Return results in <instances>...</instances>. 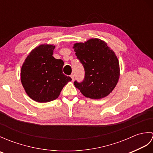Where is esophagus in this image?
<instances>
[{
  "label": "esophagus",
  "instance_id": "obj_1",
  "mask_svg": "<svg viewBox=\"0 0 153 153\" xmlns=\"http://www.w3.org/2000/svg\"><path fill=\"white\" fill-rule=\"evenodd\" d=\"M70 77H71V79H72V81H74V74H71V76H70Z\"/></svg>",
  "mask_w": 153,
  "mask_h": 153
}]
</instances>
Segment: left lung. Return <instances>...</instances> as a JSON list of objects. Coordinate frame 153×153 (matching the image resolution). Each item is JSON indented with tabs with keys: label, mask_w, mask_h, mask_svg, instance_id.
<instances>
[{
	"label": "left lung",
	"mask_w": 153,
	"mask_h": 153,
	"mask_svg": "<svg viewBox=\"0 0 153 153\" xmlns=\"http://www.w3.org/2000/svg\"><path fill=\"white\" fill-rule=\"evenodd\" d=\"M74 48L85 70L83 80L80 82L76 80L74 85L91 99H100L109 95L120 77L118 60L113 51L99 39L76 43Z\"/></svg>",
	"instance_id": "8db88e82"
}]
</instances>
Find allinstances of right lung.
Here are the masks:
<instances>
[{
    "label": "right lung",
    "instance_id": "right-lung-1",
    "mask_svg": "<svg viewBox=\"0 0 153 153\" xmlns=\"http://www.w3.org/2000/svg\"><path fill=\"white\" fill-rule=\"evenodd\" d=\"M53 45H41L32 51L21 70V82L35 101L47 102L58 98L71 78L62 72L64 62L53 56Z\"/></svg>",
    "mask_w": 153,
    "mask_h": 153
}]
</instances>
